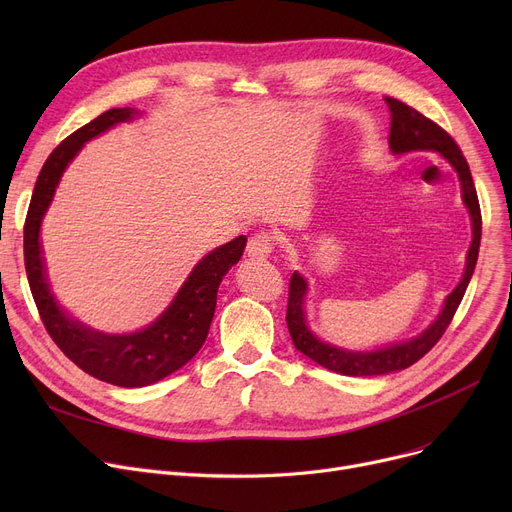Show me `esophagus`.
I'll use <instances>...</instances> for the list:
<instances>
[{
    "label": "esophagus",
    "mask_w": 512,
    "mask_h": 512,
    "mask_svg": "<svg viewBox=\"0 0 512 512\" xmlns=\"http://www.w3.org/2000/svg\"><path fill=\"white\" fill-rule=\"evenodd\" d=\"M272 249H274V240H272V236L267 234V232H259V234L251 236L249 242H247V255L251 259L267 257V255L272 253Z\"/></svg>",
    "instance_id": "1"
}]
</instances>
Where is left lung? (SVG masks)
Masks as SVG:
<instances>
[{
	"instance_id": "obj_1",
	"label": "left lung",
	"mask_w": 512,
	"mask_h": 512,
	"mask_svg": "<svg viewBox=\"0 0 512 512\" xmlns=\"http://www.w3.org/2000/svg\"><path fill=\"white\" fill-rule=\"evenodd\" d=\"M388 110H390V134L388 145L394 155H407V153H438L452 166V170L459 176L461 182V197L463 205L469 211L471 218V247L465 259V272L454 286V290L444 299V305L436 319L429 324L421 334L394 342L388 346L371 348V351H355V348H344L332 342L321 340L309 326L305 299L309 292L307 280L294 272L288 286V309H286V324L290 338L297 346V351L315 361L317 365L326 367L334 373L342 375H386L400 369H407L417 363L432 346L442 338L444 330L448 328L450 319L459 309L469 280L473 276L477 255H479V240H481V211L479 201L473 186L471 170L467 159L463 157L459 145L452 141L450 134L442 130L432 120H427L407 103H402L394 97H384Z\"/></svg>"
}]
</instances>
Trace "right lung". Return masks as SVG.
I'll return each mask as SVG.
<instances>
[{
  "label": "right lung",
  "instance_id": "obj_1",
  "mask_svg": "<svg viewBox=\"0 0 512 512\" xmlns=\"http://www.w3.org/2000/svg\"><path fill=\"white\" fill-rule=\"evenodd\" d=\"M141 116L143 112L134 107H114L72 132L53 149L37 178L24 224L26 276L49 336L80 369L101 382L122 388H143L164 380L199 353L218 303L220 282L238 263L247 245V238L238 236L205 253L188 272L168 307L141 330L124 334L101 332L60 305L51 288L41 242L45 215L64 172L83 147L114 126Z\"/></svg>",
  "mask_w": 512,
  "mask_h": 512
}]
</instances>
